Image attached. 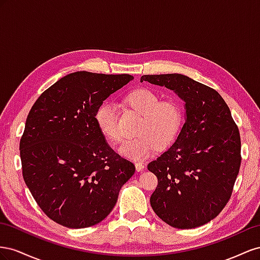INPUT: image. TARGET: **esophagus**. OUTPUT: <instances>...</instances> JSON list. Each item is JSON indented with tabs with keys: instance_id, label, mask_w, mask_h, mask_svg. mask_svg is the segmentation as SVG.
<instances>
[{
	"instance_id": "1",
	"label": "esophagus",
	"mask_w": 260,
	"mask_h": 260,
	"mask_svg": "<svg viewBox=\"0 0 260 260\" xmlns=\"http://www.w3.org/2000/svg\"><path fill=\"white\" fill-rule=\"evenodd\" d=\"M135 167H136L137 172H142V171H144V170H145V165H144V163H142V162H136L135 163Z\"/></svg>"
}]
</instances>
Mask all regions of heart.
I'll use <instances>...</instances> for the list:
<instances>
[{"label":"heart","instance_id":"obj_1","mask_svg":"<svg viewBox=\"0 0 260 260\" xmlns=\"http://www.w3.org/2000/svg\"><path fill=\"white\" fill-rule=\"evenodd\" d=\"M125 101L142 118L137 128L138 136L118 147V151L133 160H144L157 149L171 145L179 136L184 124L185 112L176 99L160 101L150 89L140 88L126 95ZM94 120L101 134L113 143L122 136L117 125V107L114 102L105 101L98 107Z\"/></svg>","mask_w":260,"mask_h":260}]
</instances>
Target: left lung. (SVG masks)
Listing matches in <instances>:
<instances>
[{"label": "left lung", "instance_id": "8db88e82", "mask_svg": "<svg viewBox=\"0 0 260 260\" xmlns=\"http://www.w3.org/2000/svg\"><path fill=\"white\" fill-rule=\"evenodd\" d=\"M185 102L186 120L175 143L148 165L158 177L150 197L155 214L176 229L208 223L224 208L241 167V137L214 89L182 74L144 75Z\"/></svg>", "mask_w": 260, "mask_h": 260}]
</instances>
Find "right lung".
Returning <instances> with one entry per match:
<instances>
[{
	"mask_svg": "<svg viewBox=\"0 0 260 260\" xmlns=\"http://www.w3.org/2000/svg\"><path fill=\"white\" fill-rule=\"evenodd\" d=\"M132 79L127 74L72 73L42 92L29 112L19 144L23 176L56 223L70 229L99 223L135 173L94 120L101 103Z\"/></svg>",
	"mask_w": 260,
	"mask_h": 260,
	"instance_id": "add662e5",
	"label": "right lung"
}]
</instances>
